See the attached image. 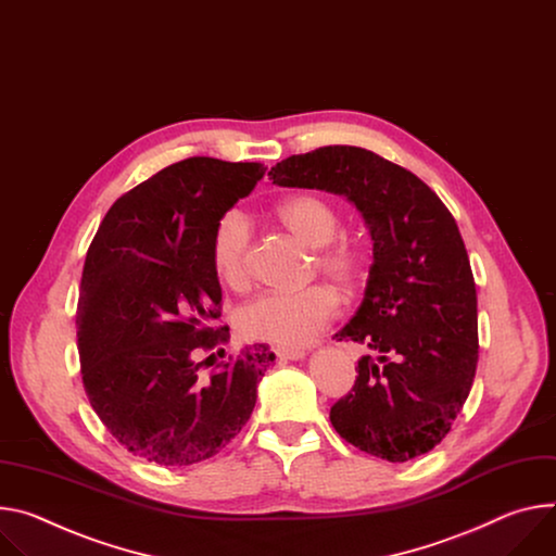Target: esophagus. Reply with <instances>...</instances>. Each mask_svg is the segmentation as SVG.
Masks as SVG:
<instances>
[{"label": "esophagus", "instance_id": "1", "mask_svg": "<svg viewBox=\"0 0 556 556\" xmlns=\"http://www.w3.org/2000/svg\"><path fill=\"white\" fill-rule=\"evenodd\" d=\"M275 355L279 362H296V359L306 357V350L304 348H277Z\"/></svg>", "mask_w": 556, "mask_h": 556}]
</instances>
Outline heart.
<instances>
[{
    "label": "heart",
    "mask_w": 556,
    "mask_h": 556,
    "mask_svg": "<svg viewBox=\"0 0 556 556\" xmlns=\"http://www.w3.org/2000/svg\"><path fill=\"white\" fill-rule=\"evenodd\" d=\"M275 217L296 239L313 248V270H319L341 290H355L366 273V255L359 243L334 239L339 215L328 199L315 192H299L279 201ZM252 228L248 217L226 211L211 237V262L219 281L243 292L252 275L248 252ZM339 315V296L326 283H313L294 292H264L239 313V328L245 337L279 343L283 348L306 345Z\"/></svg>",
    "instance_id": "1"
}]
</instances>
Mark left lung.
<instances>
[{"instance_id": "left-lung-1", "label": "left lung", "mask_w": 556, "mask_h": 556, "mask_svg": "<svg viewBox=\"0 0 556 556\" xmlns=\"http://www.w3.org/2000/svg\"><path fill=\"white\" fill-rule=\"evenodd\" d=\"M268 175L279 186L345 194L364 215L375 264L362 308L334 337L379 359L359 362L330 421L372 457H421L464 410L479 362L477 288L457 222L417 175L357 146L292 155Z\"/></svg>"}]
</instances>
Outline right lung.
Returning <instances> with one entry per match:
<instances>
[{"mask_svg": "<svg viewBox=\"0 0 556 556\" xmlns=\"http://www.w3.org/2000/svg\"><path fill=\"white\" fill-rule=\"evenodd\" d=\"M266 175L257 162L188 157L124 192L88 248L77 350L88 401L137 457L184 468L245 426L275 352L226 362L222 286L211 262L217 219Z\"/></svg>", "mask_w": 556, "mask_h": 556, "instance_id": "right-lung-1", "label": "right lung"}]
</instances>
